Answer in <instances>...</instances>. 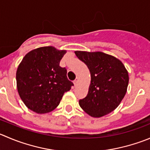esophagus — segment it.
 I'll return each instance as SVG.
<instances>
[{
    "label": "esophagus",
    "mask_w": 150,
    "mask_h": 150,
    "mask_svg": "<svg viewBox=\"0 0 150 150\" xmlns=\"http://www.w3.org/2000/svg\"><path fill=\"white\" fill-rule=\"evenodd\" d=\"M78 81H79V78H78V77H77V78H75V81H74V84H75V85H76V84L78 83Z\"/></svg>",
    "instance_id": "1"
}]
</instances>
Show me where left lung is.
<instances>
[{"label":"left lung","mask_w":150,"mask_h":150,"mask_svg":"<svg viewBox=\"0 0 150 150\" xmlns=\"http://www.w3.org/2000/svg\"><path fill=\"white\" fill-rule=\"evenodd\" d=\"M91 74L86 97L79 100L81 108L95 118L115 110L127 92V70L120 59L103 52L75 51Z\"/></svg>","instance_id":"1"}]
</instances>
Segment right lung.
Here are the masks:
<instances>
[{
  "mask_svg": "<svg viewBox=\"0 0 150 150\" xmlns=\"http://www.w3.org/2000/svg\"><path fill=\"white\" fill-rule=\"evenodd\" d=\"M67 53L53 46L42 47L27 53L17 67V88L26 107L36 114H47L60 103L71 89L67 69L59 66Z\"/></svg>",
  "mask_w": 150,
  "mask_h": 150,
  "instance_id": "1",
  "label": "right lung"
}]
</instances>
